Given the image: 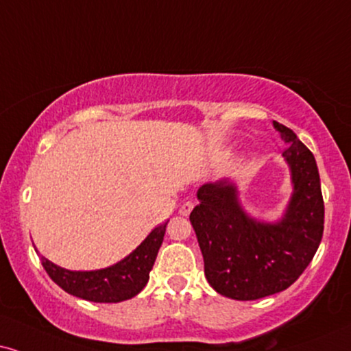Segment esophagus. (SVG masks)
<instances>
[{"label":"esophagus","mask_w":351,"mask_h":351,"mask_svg":"<svg viewBox=\"0 0 351 351\" xmlns=\"http://www.w3.org/2000/svg\"><path fill=\"white\" fill-rule=\"evenodd\" d=\"M193 208H194V202H191V201L184 202L183 206L180 207V215H183V217H188V215L191 214V210H193Z\"/></svg>","instance_id":"1"}]
</instances>
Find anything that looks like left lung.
<instances>
[{
    "label": "left lung",
    "instance_id": "8db88e82",
    "mask_svg": "<svg viewBox=\"0 0 351 351\" xmlns=\"http://www.w3.org/2000/svg\"><path fill=\"white\" fill-rule=\"evenodd\" d=\"M287 149L290 201L275 221L257 220L243 208L230 180L199 188L189 220L204 257V274L217 293L251 301L287 290L304 272L321 245L324 201L316 158L290 128L274 121Z\"/></svg>",
    "mask_w": 351,
    "mask_h": 351
}]
</instances>
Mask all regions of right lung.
<instances>
[{"label":"right lung","mask_w":351,"mask_h":351,"mask_svg":"<svg viewBox=\"0 0 351 351\" xmlns=\"http://www.w3.org/2000/svg\"><path fill=\"white\" fill-rule=\"evenodd\" d=\"M167 223L154 228L147 238L119 263L99 270H68L40 257L43 269L58 287L77 298L94 303H119L141 293L149 282L155 257L165 237Z\"/></svg>","instance_id":"right-lung-1"}]
</instances>
